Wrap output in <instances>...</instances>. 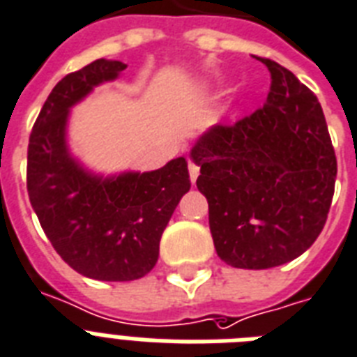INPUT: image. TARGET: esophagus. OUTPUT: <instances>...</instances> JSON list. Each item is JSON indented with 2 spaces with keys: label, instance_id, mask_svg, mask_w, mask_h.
Listing matches in <instances>:
<instances>
[{
  "label": "esophagus",
  "instance_id": "esophagus-1",
  "mask_svg": "<svg viewBox=\"0 0 357 357\" xmlns=\"http://www.w3.org/2000/svg\"><path fill=\"white\" fill-rule=\"evenodd\" d=\"M188 169H190V178H192V182L195 184L197 176H199V165L190 164V165H188Z\"/></svg>",
  "mask_w": 357,
  "mask_h": 357
}]
</instances>
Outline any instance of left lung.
I'll return each mask as SVG.
<instances>
[{"mask_svg": "<svg viewBox=\"0 0 357 357\" xmlns=\"http://www.w3.org/2000/svg\"><path fill=\"white\" fill-rule=\"evenodd\" d=\"M271 71L267 102L234 125H213L192 147L218 256L269 269L306 252L326 223L337 160L317 98L291 71Z\"/></svg>", "mask_w": 357, "mask_h": 357, "instance_id": "1", "label": "left lung"}]
</instances>
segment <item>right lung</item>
<instances>
[{"instance_id":"obj_1","label":"right lung","mask_w":357,"mask_h":357,"mask_svg":"<svg viewBox=\"0 0 357 357\" xmlns=\"http://www.w3.org/2000/svg\"><path fill=\"white\" fill-rule=\"evenodd\" d=\"M127 64L98 59L66 75L34 121L27 149V192L53 249L77 273L105 282L145 276L160 238L192 182L184 156L155 171L96 175L73 158L66 129L71 107Z\"/></svg>"}]
</instances>
